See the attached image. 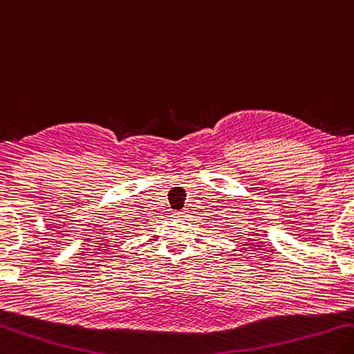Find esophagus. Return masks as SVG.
<instances>
[{"instance_id":"esophagus-1","label":"esophagus","mask_w":354,"mask_h":354,"mask_svg":"<svg viewBox=\"0 0 354 354\" xmlns=\"http://www.w3.org/2000/svg\"><path fill=\"white\" fill-rule=\"evenodd\" d=\"M178 218H185L187 216V212H179V214H176Z\"/></svg>"}]
</instances>
